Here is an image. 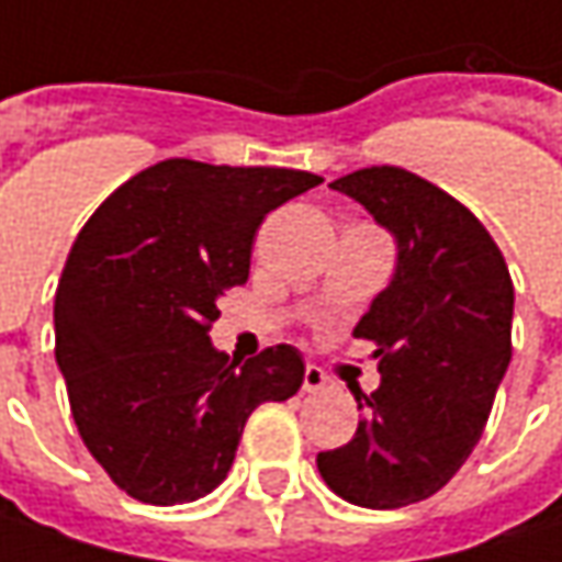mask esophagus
I'll return each instance as SVG.
<instances>
[{"mask_svg":"<svg viewBox=\"0 0 562 562\" xmlns=\"http://www.w3.org/2000/svg\"><path fill=\"white\" fill-rule=\"evenodd\" d=\"M324 384H327V375H324L317 366H308V369H305V379H302V387H305V391H321Z\"/></svg>","mask_w":562,"mask_h":562,"instance_id":"34e87169","label":"esophagus"}]
</instances>
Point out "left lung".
<instances>
[{
    "mask_svg": "<svg viewBox=\"0 0 562 562\" xmlns=\"http://www.w3.org/2000/svg\"><path fill=\"white\" fill-rule=\"evenodd\" d=\"M330 187L391 232L397 263L352 330L375 344L381 384L349 387L366 416L317 471L352 506L401 509L439 493L480 442L509 369L515 289L477 215L436 183L375 165Z\"/></svg>",
    "mask_w": 562,
    "mask_h": 562,
    "instance_id": "8db88e82",
    "label": "left lung"
}]
</instances>
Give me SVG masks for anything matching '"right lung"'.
Masks as SVG:
<instances>
[{
	"label": "right lung",
	"instance_id": "1",
	"mask_svg": "<svg viewBox=\"0 0 562 562\" xmlns=\"http://www.w3.org/2000/svg\"><path fill=\"white\" fill-rule=\"evenodd\" d=\"M321 181L168 158L85 222L53 302L56 366L85 448L133 499L213 493L254 407L302 387L295 347L241 362L213 347L210 327L222 292L248 280L267 213Z\"/></svg>",
	"mask_w": 562,
	"mask_h": 562
}]
</instances>
